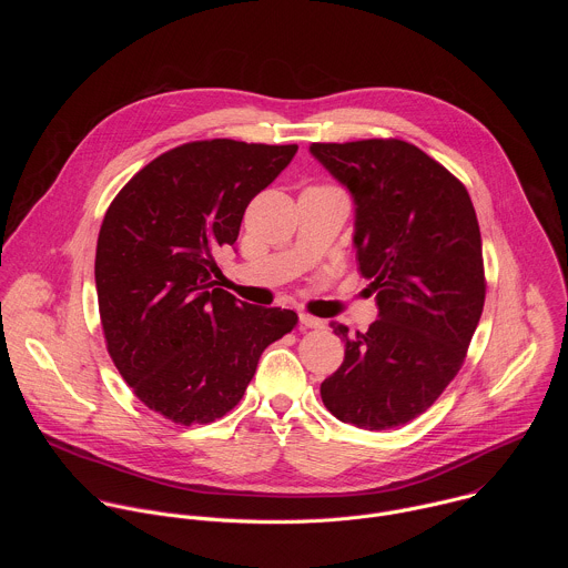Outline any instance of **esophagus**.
<instances>
[{
	"mask_svg": "<svg viewBox=\"0 0 568 568\" xmlns=\"http://www.w3.org/2000/svg\"><path fill=\"white\" fill-rule=\"evenodd\" d=\"M298 318H301V328H314V331L323 328V321H321V318H316V316H312V314L301 312V314H298Z\"/></svg>",
	"mask_w": 568,
	"mask_h": 568,
	"instance_id": "1",
	"label": "esophagus"
}]
</instances>
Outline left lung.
I'll return each mask as SVG.
<instances>
[{
	"instance_id": "1",
	"label": "left lung",
	"mask_w": 568,
	"mask_h": 568,
	"mask_svg": "<svg viewBox=\"0 0 568 568\" xmlns=\"http://www.w3.org/2000/svg\"><path fill=\"white\" fill-rule=\"evenodd\" d=\"M355 200V250L379 318L348 337L321 384L342 423L382 432L412 423L460 371L485 303L478 220L467 189L402 139L312 143Z\"/></svg>"
}]
</instances>
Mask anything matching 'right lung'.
<instances>
[{
    "instance_id": "obj_1",
    "label": "right lung",
    "mask_w": 568,
    "mask_h": 568,
    "mask_svg": "<svg viewBox=\"0 0 568 568\" xmlns=\"http://www.w3.org/2000/svg\"><path fill=\"white\" fill-rule=\"evenodd\" d=\"M296 150L233 139L178 145L143 166L103 217L94 274L108 353L145 407L175 425L226 416L263 351L296 328V312L215 287V256Z\"/></svg>"
}]
</instances>
